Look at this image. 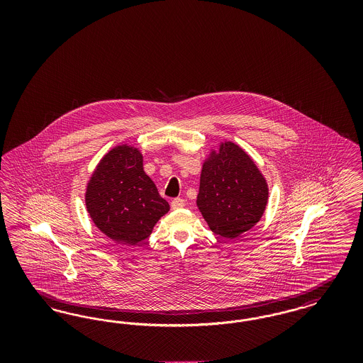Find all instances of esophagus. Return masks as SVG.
<instances>
[{
	"label": "esophagus",
	"mask_w": 363,
	"mask_h": 363,
	"mask_svg": "<svg viewBox=\"0 0 363 363\" xmlns=\"http://www.w3.org/2000/svg\"><path fill=\"white\" fill-rule=\"evenodd\" d=\"M185 206V200L184 199H174L173 201H172V208L173 209H181V208Z\"/></svg>",
	"instance_id": "1"
}]
</instances>
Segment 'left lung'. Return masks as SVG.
Listing matches in <instances>:
<instances>
[{
  "label": "left lung",
  "mask_w": 363,
  "mask_h": 363,
  "mask_svg": "<svg viewBox=\"0 0 363 363\" xmlns=\"http://www.w3.org/2000/svg\"><path fill=\"white\" fill-rule=\"evenodd\" d=\"M268 185L253 159L225 141L203 164L197 207L209 228L234 240L259 222L267 207Z\"/></svg>",
  "instance_id": "8db88e82"
}]
</instances>
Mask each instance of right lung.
I'll return each mask as SVG.
<instances>
[{"label":"right lung","mask_w":363,"mask_h":363,"mask_svg":"<svg viewBox=\"0 0 363 363\" xmlns=\"http://www.w3.org/2000/svg\"><path fill=\"white\" fill-rule=\"evenodd\" d=\"M86 206L94 225L126 246L148 238L170 209L144 172L141 152L128 144L114 147L101 159L86 184Z\"/></svg>","instance_id":"obj_1"}]
</instances>
